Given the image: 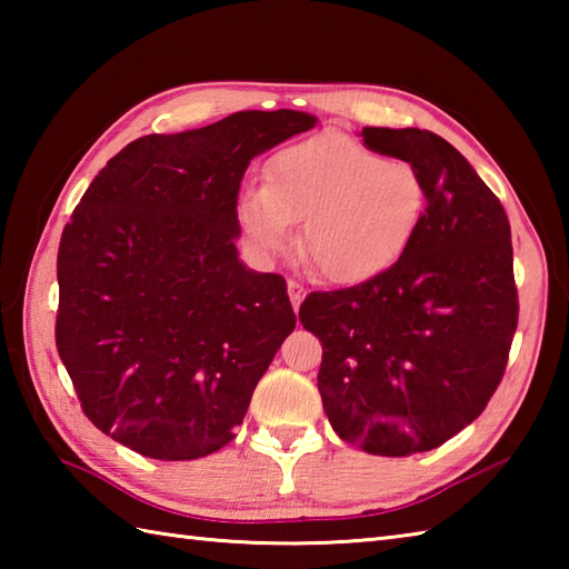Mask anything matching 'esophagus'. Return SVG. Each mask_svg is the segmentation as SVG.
I'll return each instance as SVG.
<instances>
[{"instance_id":"1","label":"esophagus","mask_w":569,"mask_h":569,"mask_svg":"<svg viewBox=\"0 0 569 569\" xmlns=\"http://www.w3.org/2000/svg\"><path fill=\"white\" fill-rule=\"evenodd\" d=\"M288 296H291V303H293V310L298 312V308H300V303H303V298H306V288L300 286L298 281H288Z\"/></svg>"}]
</instances>
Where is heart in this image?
Segmentation results:
<instances>
[{
  "label": "heart",
  "instance_id": "heart-1",
  "mask_svg": "<svg viewBox=\"0 0 569 569\" xmlns=\"http://www.w3.org/2000/svg\"><path fill=\"white\" fill-rule=\"evenodd\" d=\"M428 208V186L403 159H383L357 139L325 131L278 151L266 183L239 196V224L259 253L293 244L332 283H361L403 257Z\"/></svg>",
  "mask_w": 569,
  "mask_h": 569
}]
</instances>
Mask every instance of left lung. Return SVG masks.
<instances>
[{
	"mask_svg": "<svg viewBox=\"0 0 569 569\" xmlns=\"http://www.w3.org/2000/svg\"><path fill=\"white\" fill-rule=\"evenodd\" d=\"M361 137L418 168L428 208L391 269L310 293L300 322L322 342L318 389L335 432L369 455H418L479 418L503 379L518 325L511 224L442 137L413 127Z\"/></svg>",
	"mask_w": 569,
	"mask_h": 569,
	"instance_id": "8db88e82",
	"label": "left lung"
}]
</instances>
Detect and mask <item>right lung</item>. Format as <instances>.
I'll use <instances>...</instances> for the list:
<instances>
[{"mask_svg":"<svg viewBox=\"0 0 569 569\" xmlns=\"http://www.w3.org/2000/svg\"><path fill=\"white\" fill-rule=\"evenodd\" d=\"M237 112L127 143L84 190L58 247L56 347L82 413L143 457L217 452L296 328L278 273L237 259L247 166L316 127Z\"/></svg>","mask_w":569,"mask_h":569,"instance_id":"1","label":"right lung"}]
</instances>
